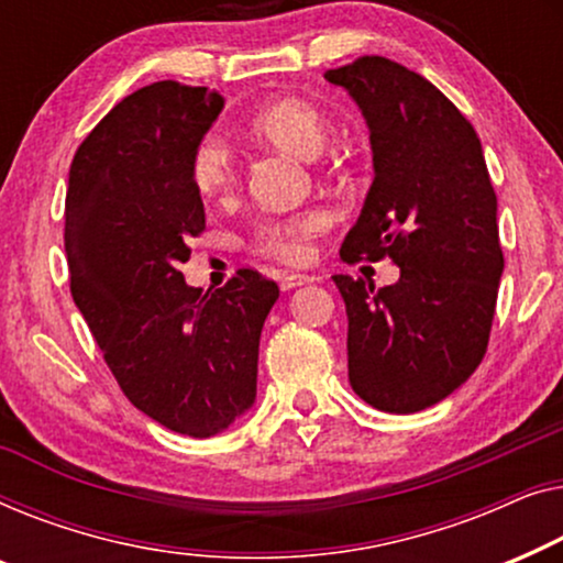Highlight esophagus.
I'll return each instance as SVG.
<instances>
[{"instance_id": "1", "label": "esophagus", "mask_w": 563, "mask_h": 563, "mask_svg": "<svg viewBox=\"0 0 563 563\" xmlns=\"http://www.w3.org/2000/svg\"><path fill=\"white\" fill-rule=\"evenodd\" d=\"M311 280H313L311 275H306V273H283L280 275V288L290 290V288H298V285L311 283Z\"/></svg>"}]
</instances>
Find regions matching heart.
<instances>
[{
    "mask_svg": "<svg viewBox=\"0 0 563 563\" xmlns=\"http://www.w3.org/2000/svg\"><path fill=\"white\" fill-rule=\"evenodd\" d=\"M252 137L300 161H313L327 145L331 122L313 101L280 97L260 107L250 120ZM236 161L232 147L221 137H206L191 155V184L206 201H224L236 191ZM331 224V213L308 209L285 219H271L257 229L255 250L280 263H306L311 244Z\"/></svg>",
    "mask_w": 563,
    "mask_h": 563,
    "instance_id": "b5f03b06",
    "label": "heart"
}]
</instances>
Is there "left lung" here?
Returning <instances> with one entry per match:
<instances>
[{
	"label": "left lung",
	"mask_w": 563,
	"mask_h": 563,
	"mask_svg": "<svg viewBox=\"0 0 563 563\" xmlns=\"http://www.w3.org/2000/svg\"><path fill=\"white\" fill-rule=\"evenodd\" d=\"M323 76L360 104L375 165L339 255L400 267L379 290L334 275L350 383L369 406L418 413L466 383L487 352L505 267L497 196L474 126L421 74L362 55Z\"/></svg>",
	"instance_id": "obj_1"
}]
</instances>
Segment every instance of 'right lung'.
I'll return each instance as SVG.
<instances>
[{
    "instance_id": "obj_1",
    "label": "right lung",
    "mask_w": 563,
    "mask_h": 563,
    "mask_svg": "<svg viewBox=\"0 0 563 563\" xmlns=\"http://www.w3.org/2000/svg\"><path fill=\"white\" fill-rule=\"evenodd\" d=\"M224 99L157 81L124 97L78 145L68 173L70 296L134 408L206 439L252 408L263 323L280 290L252 267L188 288V236L206 229L191 155Z\"/></svg>"
}]
</instances>
